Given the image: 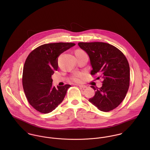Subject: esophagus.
Masks as SVG:
<instances>
[{"mask_svg":"<svg viewBox=\"0 0 150 150\" xmlns=\"http://www.w3.org/2000/svg\"><path fill=\"white\" fill-rule=\"evenodd\" d=\"M78 86H79V87H80V88H86V86H82V85H78Z\"/></svg>","mask_w":150,"mask_h":150,"instance_id":"1","label":"esophagus"}]
</instances>
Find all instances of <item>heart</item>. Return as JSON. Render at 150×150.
<instances>
[{
    "label": "heart",
    "mask_w": 150,
    "mask_h": 150,
    "mask_svg": "<svg viewBox=\"0 0 150 150\" xmlns=\"http://www.w3.org/2000/svg\"><path fill=\"white\" fill-rule=\"evenodd\" d=\"M83 52V51L81 50H77L76 51V52ZM73 80L76 83H80L82 81V79H83V75L81 73H79V74H76L75 76H74L72 78Z\"/></svg>",
    "instance_id": "1"
}]
</instances>
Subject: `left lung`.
<instances>
[{
    "mask_svg": "<svg viewBox=\"0 0 150 150\" xmlns=\"http://www.w3.org/2000/svg\"><path fill=\"white\" fill-rule=\"evenodd\" d=\"M79 47L89 56L92 75L102 77V87L96 89L95 95L89 99L99 110L109 111L118 107L128 91L130 68L124 54L115 47L102 42L79 43Z\"/></svg>",
    "mask_w": 150,
    "mask_h": 150,
    "instance_id": "8db88e82",
    "label": "left lung"
}]
</instances>
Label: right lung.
<instances>
[{"mask_svg": "<svg viewBox=\"0 0 150 150\" xmlns=\"http://www.w3.org/2000/svg\"><path fill=\"white\" fill-rule=\"evenodd\" d=\"M75 45L72 43L43 44L27 57L23 69V88L29 103L37 111L49 113L63 101L71 86H53L52 75L58 70L61 54Z\"/></svg>", "mask_w": 150, "mask_h": 150, "instance_id": "add662e5", "label": "right lung"}]
</instances>
